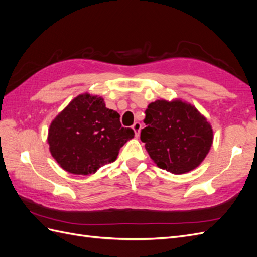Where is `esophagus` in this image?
Returning <instances> with one entry per match:
<instances>
[{"label": "esophagus", "instance_id": "esophagus-1", "mask_svg": "<svg viewBox=\"0 0 257 257\" xmlns=\"http://www.w3.org/2000/svg\"><path fill=\"white\" fill-rule=\"evenodd\" d=\"M132 128H133L134 133H135V137H138L139 136V133H141V128H142V124L139 122H135L133 124V126H132Z\"/></svg>", "mask_w": 257, "mask_h": 257}]
</instances>
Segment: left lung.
<instances>
[{
  "label": "left lung",
  "instance_id": "obj_1",
  "mask_svg": "<svg viewBox=\"0 0 257 257\" xmlns=\"http://www.w3.org/2000/svg\"><path fill=\"white\" fill-rule=\"evenodd\" d=\"M141 139L158 167L182 175L198 167L213 143L211 124L197 108L181 98L148 105Z\"/></svg>",
  "mask_w": 257,
  "mask_h": 257
}]
</instances>
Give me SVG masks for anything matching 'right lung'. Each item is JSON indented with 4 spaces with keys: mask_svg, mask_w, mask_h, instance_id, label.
Returning a JSON list of instances; mask_svg holds the SVG:
<instances>
[{
    "mask_svg": "<svg viewBox=\"0 0 257 257\" xmlns=\"http://www.w3.org/2000/svg\"><path fill=\"white\" fill-rule=\"evenodd\" d=\"M134 137L122 127L120 114L104 98L85 92L73 98L54 118L47 142L52 158L74 175H91L118 158L120 148Z\"/></svg>",
    "mask_w": 257,
    "mask_h": 257,
    "instance_id": "obj_1",
    "label": "right lung"
}]
</instances>
